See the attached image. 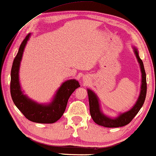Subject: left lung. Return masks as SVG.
<instances>
[{
    "label": "left lung",
    "instance_id": "left-lung-1",
    "mask_svg": "<svg viewBox=\"0 0 156 156\" xmlns=\"http://www.w3.org/2000/svg\"><path fill=\"white\" fill-rule=\"evenodd\" d=\"M133 51L135 53L136 58L138 59V63L140 65V71L142 74L141 79V87H140V92L135 105L133 106L129 111L126 112L121 114L116 118L112 119L106 116L101 112L100 109V105L99 99L96 94L91 91V89H87L89 96V111L93 121L98 125L107 128H116L126 126L131 122L136 115L138 114L146 99V91H147V84H146V74L145 72L144 63L140 59L138 55V50L135 47H133Z\"/></svg>",
    "mask_w": 156,
    "mask_h": 156
}]
</instances>
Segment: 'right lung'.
Returning <instances> with one entry per match:
<instances>
[{"instance_id": "add662e5", "label": "right lung", "mask_w": 156, "mask_h": 156, "mask_svg": "<svg viewBox=\"0 0 156 156\" xmlns=\"http://www.w3.org/2000/svg\"><path fill=\"white\" fill-rule=\"evenodd\" d=\"M30 36V33L23 40L12 62L10 74V94L15 105L28 120L35 123H52L61 118L69 97L80 85L75 80L66 81L57 90L52 101L48 104H38L25 95L21 90L19 82V69L23 51Z\"/></svg>"}]
</instances>
